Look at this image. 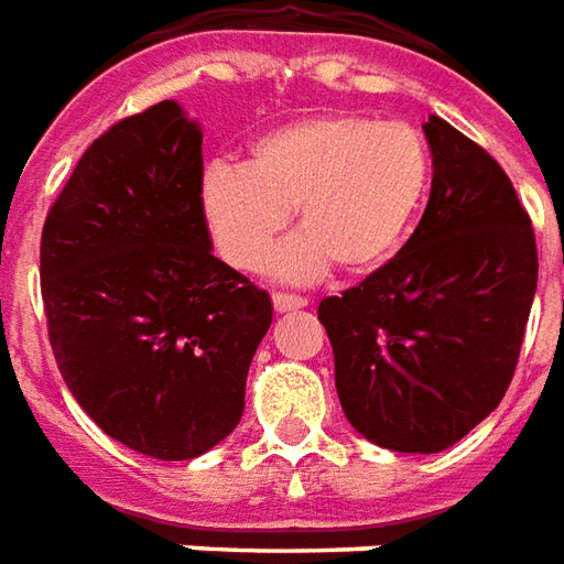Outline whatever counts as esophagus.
Wrapping results in <instances>:
<instances>
[{"label":"esophagus","instance_id":"1","mask_svg":"<svg viewBox=\"0 0 564 564\" xmlns=\"http://www.w3.org/2000/svg\"><path fill=\"white\" fill-rule=\"evenodd\" d=\"M306 297H301V294H285V291H275L273 294V306L275 313H297V310H303L306 306Z\"/></svg>","mask_w":564,"mask_h":564}]
</instances>
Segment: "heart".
Segmentation results:
<instances>
[{
	"instance_id": "heart-1",
	"label": "heart",
	"mask_w": 564,
	"mask_h": 564,
	"mask_svg": "<svg viewBox=\"0 0 564 564\" xmlns=\"http://www.w3.org/2000/svg\"><path fill=\"white\" fill-rule=\"evenodd\" d=\"M431 185V151L410 123L327 111L263 133L246 166L215 163L199 206L227 263L258 270L289 227H303L270 258V273L310 282L337 263L367 275L394 258Z\"/></svg>"
}]
</instances>
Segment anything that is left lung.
<instances>
[{
	"mask_svg": "<svg viewBox=\"0 0 564 564\" xmlns=\"http://www.w3.org/2000/svg\"><path fill=\"white\" fill-rule=\"evenodd\" d=\"M431 197L394 258L318 303L343 413L394 453H441L505 398L538 289L529 212L492 154L431 115Z\"/></svg>",
	"mask_w": 564,
	"mask_h": 564,
	"instance_id": "1",
	"label": "left lung"
}]
</instances>
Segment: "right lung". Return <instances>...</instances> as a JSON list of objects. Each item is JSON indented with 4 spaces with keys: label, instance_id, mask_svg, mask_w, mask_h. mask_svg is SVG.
I'll return each instance as SVG.
<instances>
[{
    "label": "right lung",
    "instance_id": "obj_1",
    "mask_svg": "<svg viewBox=\"0 0 564 564\" xmlns=\"http://www.w3.org/2000/svg\"><path fill=\"white\" fill-rule=\"evenodd\" d=\"M203 133L173 99L82 154L42 227L47 337L72 398L135 453L185 462L237 429L270 294L212 254Z\"/></svg>",
    "mask_w": 564,
    "mask_h": 564
}]
</instances>
